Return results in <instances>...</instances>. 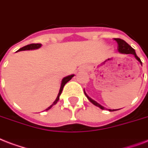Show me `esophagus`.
Here are the masks:
<instances>
[{
	"label": "esophagus",
	"mask_w": 148,
	"mask_h": 148,
	"mask_svg": "<svg viewBox=\"0 0 148 148\" xmlns=\"http://www.w3.org/2000/svg\"><path fill=\"white\" fill-rule=\"evenodd\" d=\"M86 69V66H82V67L79 69V70H85Z\"/></svg>",
	"instance_id": "34e87169"
}]
</instances>
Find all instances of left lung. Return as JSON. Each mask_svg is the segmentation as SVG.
<instances>
[{"instance_id": "left-lung-1", "label": "left lung", "mask_w": 148, "mask_h": 148, "mask_svg": "<svg viewBox=\"0 0 148 148\" xmlns=\"http://www.w3.org/2000/svg\"><path fill=\"white\" fill-rule=\"evenodd\" d=\"M114 40H115L116 42H117L118 44V51H119V52L121 54H132V55H134V56L135 57V58L137 59V61L139 62L142 65V62L141 61H140V59L138 57H137V54H136V52H135V50L134 49H133L132 47L130 46V45H129L127 43V42L124 41V40L123 39H121V38H114ZM84 93L85 95H86V97H87V99H89L91 103H92L93 105H95V106H98V107H99L100 109H102V110H105V107L103 106H101L100 104L98 103L97 101H95V100H93L92 99H91L88 95L86 94V92H85L84 91ZM106 110H108L109 111H115V110H110V109H106Z\"/></svg>"}]
</instances>
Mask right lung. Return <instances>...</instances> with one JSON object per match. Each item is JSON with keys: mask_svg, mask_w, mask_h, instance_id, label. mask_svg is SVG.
I'll return each mask as SVG.
<instances>
[{"mask_svg": "<svg viewBox=\"0 0 148 148\" xmlns=\"http://www.w3.org/2000/svg\"><path fill=\"white\" fill-rule=\"evenodd\" d=\"M42 47V44H30V45H25V46L22 47V48H21L20 49H18V51H25V50H35V49H39ZM74 76V75H68V76H66V77H64L62 80V82H61V86H60V90H59V92H58V94L57 96V98L56 99V100L54 101V103L51 104V106L48 107V108L45 110H49V109H51L54 105H56L57 103V102L58 101V99H59V97H60V95H61L62 92V90H63V87L67 83V82L69 81V80L72 79V78Z\"/></svg>", "mask_w": 148, "mask_h": 148, "instance_id": "1", "label": "right lung"}]
</instances>
